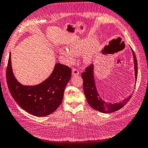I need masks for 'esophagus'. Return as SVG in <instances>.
Listing matches in <instances>:
<instances>
[{"instance_id": "1", "label": "esophagus", "mask_w": 148, "mask_h": 148, "mask_svg": "<svg viewBox=\"0 0 148 148\" xmlns=\"http://www.w3.org/2000/svg\"><path fill=\"white\" fill-rule=\"evenodd\" d=\"M72 74L73 75V76H76V75H79V70H77V69H72Z\"/></svg>"}]
</instances>
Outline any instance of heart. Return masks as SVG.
<instances>
[{
  "label": "heart",
  "mask_w": 148,
  "mask_h": 148,
  "mask_svg": "<svg viewBox=\"0 0 148 148\" xmlns=\"http://www.w3.org/2000/svg\"><path fill=\"white\" fill-rule=\"evenodd\" d=\"M96 43L95 38H88L86 39L79 40L69 45V49H61L60 54L69 63H72L76 60L77 55L85 54L84 62L86 64L91 63L95 55L99 51V44Z\"/></svg>",
  "instance_id": "1"
}]
</instances>
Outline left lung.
Masks as SVG:
<instances>
[{
    "label": "left lung",
    "instance_id": "8db88e82",
    "mask_svg": "<svg viewBox=\"0 0 148 148\" xmlns=\"http://www.w3.org/2000/svg\"><path fill=\"white\" fill-rule=\"evenodd\" d=\"M132 51L134 60L135 77L136 82L138 74L137 60L134 51H133L132 49ZM94 74V65L91 64L86 68L85 72H83L82 76L83 80V90L86 100H87L89 105L95 110L102 113H105V114L114 112L123 108L131 99L132 95H130L128 97L126 98L121 102H119L118 103H116L113 104L110 103H106L105 101L101 99L99 94H98L96 86H95Z\"/></svg>",
    "mask_w": 148,
    "mask_h": 148
}]
</instances>
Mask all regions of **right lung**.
I'll use <instances>...</instances> for the list:
<instances>
[{
    "label": "right lung",
    "mask_w": 148,
    "mask_h": 148,
    "mask_svg": "<svg viewBox=\"0 0 148 148\" xmlns=\"http://www.w3.org/2000/svg\"><path fill=\"white\" fill-rule=\"evenodd\" d=\"M71 77V69L68 66L56 63L50 76L42 83L34 86L23 85L14 76L10 54L6 69L9 90L17 104L34 116H46L58 108Z\"/></svg>",
    "instance_id": "1"
}]
</instances>
